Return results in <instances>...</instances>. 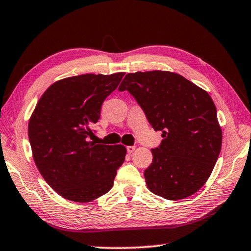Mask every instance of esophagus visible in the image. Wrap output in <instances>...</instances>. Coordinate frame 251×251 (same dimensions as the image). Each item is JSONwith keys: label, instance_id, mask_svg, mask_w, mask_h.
<instances>
[{"label": "esophagus", "instance_id": "obj_1", "mask_svg": "<svg viewBox=\"0 0 251 251\" xmlns=\"http://www.w3.org/2000/svg\"><path fill=\"white\" fill-rule=\"evenodd\" d=\"M126 150H127V152H128V154H131V152L135 151V146H127Z\"/></svg>", "mask_w": 251, "mask_h": 251}]
</instances>
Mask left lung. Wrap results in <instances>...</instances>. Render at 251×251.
Returning a JSON list of instances; mask_svg holds the SVG:
<instances>
[{
	"label": "left lung",
	"mask_w": 251,
	"mask_h": 251,
	"mask_svg": "<svg viewBox=\"0 0 251 251\" xmlns=\"http://www.w3.org/2000/svg\"><path fill=\"white\" fill-rule=\"evenodd\" d=\"M118 91H128L155 130L160 145L151 150L145 172L152 194L169 201L192 196L205 185L222 150L217 110L206 91L166 71L128 73Z\"/></svg>",
	"instance_id": "obj_1"
}]
</instances>
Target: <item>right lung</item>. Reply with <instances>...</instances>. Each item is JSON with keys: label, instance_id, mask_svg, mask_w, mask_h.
<instances>
[{"label": "right lung", "instance_id": "right-lung-1", "mask_svg": "<svg viewBox=\"0 0 251 251\" xmlns=\"http://www.w3.org/2000/svg\"><path fill=\"white\" fill-rule=\"evenodd\" d=\"M124 75L72 76L50 85L37 101L28 122L33 158L45 181L65 199L88 202L113 187L126 148L91 142V127Z\"/></svg>", "mask_w": 251, "mask_h": 251}]
</instances>
